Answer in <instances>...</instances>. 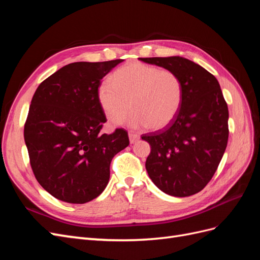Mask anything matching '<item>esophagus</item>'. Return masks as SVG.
<instances>
[{
  "mask_svg": "<svg viewBox=\"0 0 260 260\" xmlns=\"http://www.w3.org/2000/svg\"><path fill=\"white\" fill-rule=\"evenodd\" d=\"M139 139H140V137L138 135H136V133H131V132L129 133V140H130L131 144L136 143L137 141H139Z\"/></svg>",
  "mask_w": 260,
  "mask_h": 260,
  "instance_id": "esophagus-1",
  "label": "esophagus"
}]
</instances>
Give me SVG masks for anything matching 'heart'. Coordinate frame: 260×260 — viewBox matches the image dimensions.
Instances as JSON below:
<instances>
[{
    "label": "heart",
    "instance_id": "heart-1",
    "mask_svg": "<svg viewBox=\"0 0 260 260\" xmlns=\"http://www.w3.org/2000/svg\"><path fill=\"white\" fill-rule=\"evenodd\" d=\"M100 105L109 121L120 124L132 109L131 128L160 130L179 113L183 86L177 74L143 62H131L103 81L98 90Z\"/></svg>",
    "mask_w": 260,
    "mask_h": 260
}]
</instances>
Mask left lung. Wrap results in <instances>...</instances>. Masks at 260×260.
<instances>
[{"label":"left lung","instance_id":"obj_1","mask_svg":"<svg viewBox=\"0 0 260 260\" xmlns=\"http://www.w3.org/2000/svg\"><path fill=\"white\" fill-rule=\"evenodd\" d=\"M139 59L174 72L183 86L174 121L142 137L151 145L147 174L168 195L185 198L199 193L215 175L229 138V111L220 84L205 68L184 57Z\"/></svg>","mask_w":260,"mask_h":260}]
</instances>
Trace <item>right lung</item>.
<instances>
[{"label": "right lung", "mask_w": 260, "mask_h": 260, "mask_svg": "<svg viewBox=\"0 0 260 260\" xmlns=\"http://www.w3.org/2000/svg\"><path fill=\"white\" fill-rule=\"evenodd\" d=\"M122 59L77 61L38 86L23 137L36 179L55 199L88 203L105 190L113 157L129 145L128 132H100L106 122L98 90Z\"/></svg>", "instance_id": "1"}]
</instances>
